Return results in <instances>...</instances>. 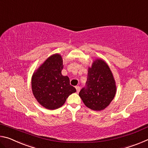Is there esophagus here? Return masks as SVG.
Returning a JSON list of instances; mask_svg holds the SVG:
<instances>
[{
  "label": "esophagus",
  "mask_w": 148,
  "mask_h": 148,
  "mask_svg": "<svg viewBox=\"0 0 148 148\" xmlns=\"http://www.w3.org/2000/svg\"><path fill=\"white\" fill-rule=\"evenodd\" d=\"M76 89L77 92H79V91H80V87H79V86H76Z\"/></svg>",
  "instance_id": "34e87169"
}]
</instances>
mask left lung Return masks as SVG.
Listing matches in <instances>:
<instances>
[{
  "instance_id": "left-lung-1",
  "label": "left lung",
  "mask_w": 148,
  "mask_h": 148,
  "mask_svg": "<svg viewBox=\"0 0 148 148\" xmlns=\"http://www.w3.org/2000/svg\"><path fill=\"white\" fill-rule=\"evenodd\" d=\"M87 86L79 92L84 104L95 111L106 108L113 101L117 88L113 74L102 59H96L88 67Z\"/></svg>"
}]
</instances>
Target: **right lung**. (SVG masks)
I'll return each instance as SVG.
<instances>
[{
	"instance_id": "right-lung-1",
	"label": "right lung",
	"mask_w": 148,
	"mask_h": 148,
	"mask_svg": "<svg viewBox=\"0 0 148 148\" xmlns=\"http://www.w3.org/2000/svg\"><path fill=\"white\" fill-rule=\"evenodd\" d=\"M62 57L55 53L46 59L31 78L32 91L38 103L48 110L61 107L70 95L76 91L70 85L69 77L62 75Z\"/></svg>"
}]
</instances>
